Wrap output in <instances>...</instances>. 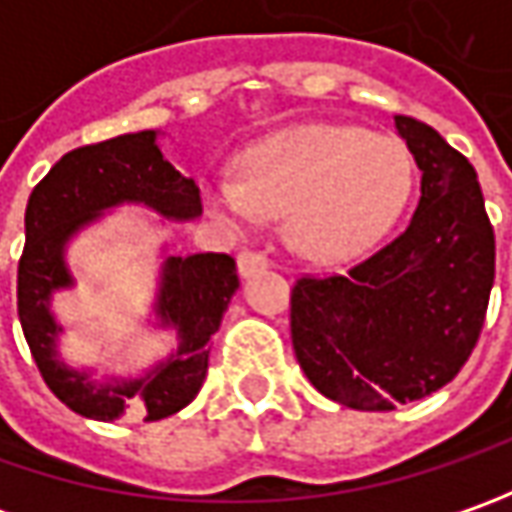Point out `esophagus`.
<instances>
[{"mask_svg":"<svg viewBox=\"0 0 512 512\" xmlns=\"http://www.w3.org/2000/svg\"><path fill=\"white\" fill-rule=\"evenodd\" d=\"M267 259L262 253H256V250H242L239 256H236V270H239V276L247 279V276H253V273H259V270H265Z\"/></svg>","mask_w":512,"mask_h":512,"instance_id":"1","label":"esophagus"}]
</instances>
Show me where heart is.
I'll list each match as a JSON object with an SVG mask.
<instances>
[{"instance_id":"1","label":"heart","mask_w":512,"mask_h":512,"mask_svg":"<svg viewBox=\"0 0 512 512\" xmlns=\"http://www.w3.org/2000/svg\"><path fill=\"white\" fill-rule=\"evenodd\" d=\"M242 182L202 185L210 216L256 227L287 216V239L307 259L344 262L373 247L410 196V159L382 133L347 125H293L247 148Z\"/></svg>"}]
</instances>
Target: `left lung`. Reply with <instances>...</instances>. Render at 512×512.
<instances>
[{
  "mask_svg": "<svg viewBox=\"0 0 512 512\" xmlns=\"http://www.w3.org/2000/svg\"><path fill=\"white\" fill-rule=\"evenodd\" d=\"M422 170L410 225L344 276L299 279L290 336L310 384L353 410H393L453 382L479 342L496 239L479 176L436 130L396 116Z\"/></svg>",
  "mask_w": 512,
  "mask_h": 512,
  "instance_id": "1",
  "label": "left lung"
}]
</instances>
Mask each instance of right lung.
Wrapping results in <instances>:
<instances>
[{
	"label": "right lung",
	"instance_id": "obj_1",
	"mask_svg": "<svg viewBox=\"0 0 512 512\" xmlns=\"http://www.w3.org/2000/svg\"><path fill=\"white\" fill-rule=\"evenodd\" d=\"M159 136V130H139L70 150L33 187L25 210V250L16 279L22 333L53 396L96 422L122 416L156 422L193 402L205 384L210 336L239 290L236 262L225 253L173 256L165 247L150 325L173 330L176 347L168 356L128 376L62 359L65 325L53 313V296L76 287L70 242L122 205L148 207L168 222L202 216L199 187L165 159Z\"/></svg>",
	"mask_w": 512,
	"mask_h": 512
}]
</instances>
